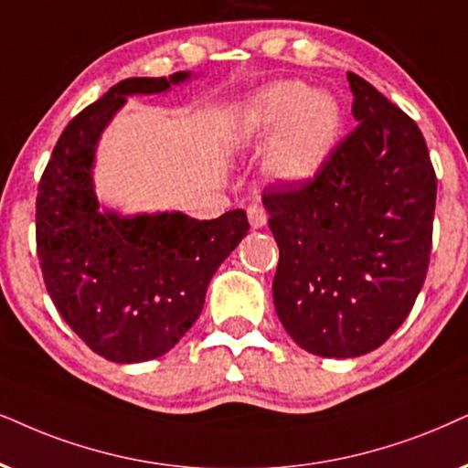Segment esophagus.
I'll use <instances>...</instances> for the list:
<instances>
[{"label":"esophagus","instance_id":"1","mask_svg":"<svg viewBox=\"0 0 468 468\" xmlns=\"http://www.w3.org/2000/svg\"><path fill=\"white\" fill-rule=\"evenodd\" d=\"M248 220H250L252 229H261L268 222V211L261 205H250L248 207Z\"/></svg>","mask_w":468,"mask_h":468}]
</instances>
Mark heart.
I'll use <instances>...</instances> for the list:
<instances>
[{"label":"heart","mask_w":468,"mask_h":468,"mask_svg":"<svg viewBox=\"0 0 468 468\" xmlns=\"http://www.w3.org/2000/svg\"><path fill=\"white\" fill-rule=\"evenodd\" d=\"M246 138L276 133L268 170L278 179L303 181L322 168L341 133V108L333 94L303 81H276L259 90L241 112Z\"/></svg>","instance_id":"b5f03b06"}]
</instances>
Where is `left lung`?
Wrapping results in <instances>:
<instances>
[{
	"instance_id": "obj_1",
	"label": "left lung",
	"mask_w": 468,
	"mask_h": 468,
	"mask_svg": "<svg viewBox=\"0 0 468 468\" xmlns=\"http://www.w3.org/2000/svg\"><path fill=\"white\" fill-rule=\"evenodd\" d=\"M356 127L306 181L270 186L274 306L300 347L350 358L401 326L430 265L436 173L421 129L356 73Z\"/></svg>"
}]
</instances>
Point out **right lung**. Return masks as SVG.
<instances>
[{"mask_svg":"<svg viewBox=\"0 0 468 468\" xmlns=\"http://www.w3.org/2000/svg\"><path fill=\"white\" fill-rule=\"evenodd\" d=\"M187 73L132 77L81 110L51 153L37 197V252L64 322L99 356L142 363L175 347L205 304L220 263L248 233L246 211L216 220L101 214L92 192L99 133L127 94H153Z\"/></svg>","mask_w":468,"mask_h":468,"instance_id":"right-lung-1","label":"right lung"}]
</instances>
